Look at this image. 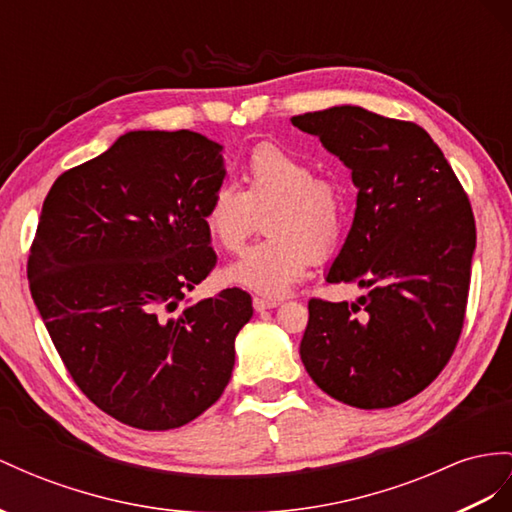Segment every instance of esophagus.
Listing matches in <instances>:
<instances>
[{
	"instance_id": "esophagus-1",
	"label": "esophagus",
	"mask_w": 512,
	"mask_h": 512,
	"mask_svg": "<svg viewBox=\"0 0 512 512\" xmlns=\"http://www.w3.org/2000/svg\"><path fill=\"white\" fill-rule=\"evenodd\" d=\"M277 305H279V300H274V298H261V296H255V298H253V307H255V311L274 309Z\"/></svg>"
}]
</instances>
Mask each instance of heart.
I'll list each match as a JSON object with an SVG mask.
<instances>
[{
    "label": "heart",
    "mask_w": 512,
    "mask_h": 512,
    "mask_svg": "<svg viewBox=\"0 0 512 512\" xmlns=\"http://www.w3.org/2000/svg\"><path fill=\"white\" fill-rule=\"evenodd\" d=\"M240 190L220 183L205 205V227L227 253H240L264 214L266 240L229 268V281L248 290L279 296L290 290L307 268L329 259L344 231V194L337 181L316 175L305 157L279 144L261 142L242 166Z\"/></svg>",
    "instance_id": "obj_1"
}]
</instances>
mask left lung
<instances>
[{
  "instance_id": "1",
  "label": "left lung",
  "mask_w": 512,
  "mask_h": 512,
  "mask_svg": "<svg viewBox=\"0 0 512 512\" xmlns=\"http://www.w3.org/2000/svg\"><path fill=\"white\" fill-rule=\"evenodd\" d=\"M352 170L348 238L326 274L359 283L357 303L309 300L305 370L331 398L389 409L424 391L463 331L476 220L461 181L426 131L357 106L292 116Z\"/></svg>"
}]
</instances>
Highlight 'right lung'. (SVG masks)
<instances>
[{
    "label": "right lung",
    "instance_id": "obj_1",
    "mask_svg": "<svg viewBox=\"0 0 512 512\" xmlns=\"http://www.w3.org/2000/svg\"><path fill=\"white\" fill-rule=\"evenodd\" d=\"M222 147L196 131H129L51 186L28 281L84 396L142 430L192 422L225 391L253 305L240 287L179 303L216 266L205 205Z\"/></svg>",
    "mask_w": 512,
    "mask_h": 512
}]
</instances>
